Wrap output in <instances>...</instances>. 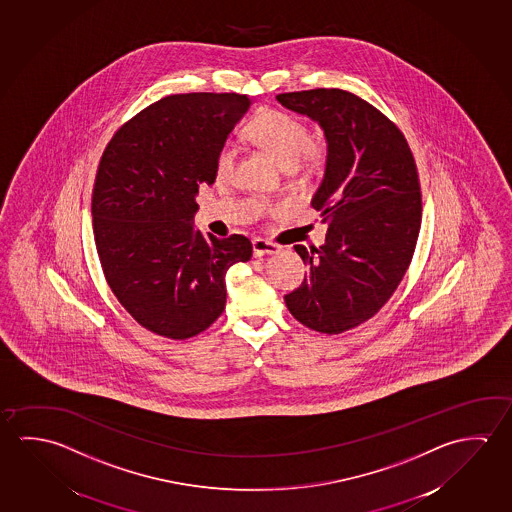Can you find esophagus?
Here are the masks:
<instances>
[{"label":"esophagus","mask_w":512,"mask_h":512,"mask_svg":"<svg viewBox=\"0 0 512 512\" xmlns=\"http://www.w3.org/2000/svg\"><path fill=\"white\" fill-rule=\"evenodd\" d=\"M280 248L277 244L269 243L264 239H253V255L255 257H264V255H273L277 253Z\"/></svg>","instance_id":"34e87169"}]
</instances>
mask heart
Segmentation results:
<instances>
[{"instance_id": "1", "label": "heart", "mask_w": 512, "mask_h": 512, "mask_svg": "<svg viewBox=\"0 0 512 512\" xmlns=\"http://www.w3.org/2000/svg\"><path fill=\"white\" fill-rule=\"evenodd\" d=\"M250 135L277 159L282 168H296L305 155L316 157L318 148L310 143V132L302 119L284 110L269 109L260 112L250 123ZM237 148L234 143L223 144L216 157V171L227 178L234 169Z\"/></svg>"}]
</instances>
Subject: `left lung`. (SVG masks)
<instances>
[{"mask_svg": "<svg viewBox=\"0 0 512 512\" xmlns=\"http://www.w3.org/2000/svg\"><path fill=\"white\" fill-rule=\"evenodd\" d=\"M316 121L327 141L325 175L310 205L328 221L325 244L294 250L309 264L285 305L305 327L341 334L373 318L411 264L421 193L411 148L394 123L341 89L278 94Z\"/></svg>", "mask_w": 512, "mask_h": 512, "instance_id": "8db88e82", "label": "left lung"}]
</instances>
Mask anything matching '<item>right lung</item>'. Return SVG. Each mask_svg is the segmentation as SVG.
<instances>
[{"label": "right lung", "instance_id": "1", "mask_svg": "<svg viewBox=\"0 0 512 512\" xmlns=\"http://www.w3.org/2000/svg\"><path fill=\"white\" fill-rule=\"evenodd\" d=\"M252 105L246 94H175L121 126L103 151L93 191L101 268L126 312L153 334L198 336L225 310L228 269L252 257L244 235L193 225L198 189Z\"/></svg>", "mask_w": 512, "mask_h": 512}]
</instances>
